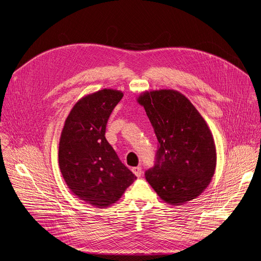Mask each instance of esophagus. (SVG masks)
Here are the masks:
<instances>
[{"label":"esophagus","instance_id":"obj_1","mask_svg":"<svg viewBox=\"0 0 261 261\" xmlns=\"http://www.w3.org/2000/svg\"><path fill=\"white\" fill-rule=\"evenodd\" d=\"M132 172L135 174V176L140 177L141 174H143V170H141V167H135L132 169Z\"/></svg>","mask_w":261,"mask_h":261}]
</instances>
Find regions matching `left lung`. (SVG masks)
I'll use <instances>...</instances> for the list:
<instances>
[{"label":"left lung","mask_w":261,"mask_h":261,"mask_svg":"<svg viewBox=\"0 0 261 261\" xmlns=\"http://www.w3.org/2000/svg\"><path fill=\"white\" fill-rule=\"evenodd\" d=\"M158 140L155 165L145 173L157 195L171 205L199 197L209 185L217 165L212 133L184 94L159 89L139 94Z\"/></svg>","instance_id":"left-lung-1"}]
</instances>
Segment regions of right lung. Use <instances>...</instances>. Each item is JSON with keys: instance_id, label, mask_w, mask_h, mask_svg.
<instances>
[{"instance_id": "add662e5", "label": "right lung", "mask_w": 261, "mask_h": 261, "mask_svg": "<svg viewBox=\"0 0 261 261\" xmlns=\"http://www.w3.org/2000/svg\"><path fill=\"white\" fill-rule=\"evenodd\" d=\"M123 96L109 88L86 94L70 110L60 136L58 161L67 187L99 208L120 200L136 179L105 137L108 118Z\"/></svg>"}]
</instances>
